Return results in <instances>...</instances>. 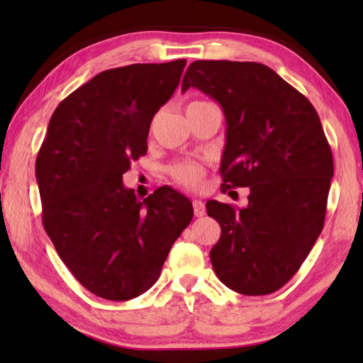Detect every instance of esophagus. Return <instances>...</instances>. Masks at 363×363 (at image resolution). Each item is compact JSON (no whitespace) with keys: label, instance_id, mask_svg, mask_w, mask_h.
<instances>
[{"label":"esophagus","instance_id":"esophagus-1","mask_svg":"<svg viewBox=\"0 0 363 363\" xmlns=\"http://www.w3.org/2000/svg\"><path fill=\"white\" fill-rule=\"evenodd\" d=\"M194 212H195V217H203L206 213V206L201 199H194Z\"/></svg>","mask_w":363,"mask_h":363}]
</instances>
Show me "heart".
<instances>
[{
	"label": "heart",
	"instance_id": "obj_1",
	"mask_svg": "<svg viewBox=\"0 0 363 363\" xmlns=\"http://www.w3.org/2000/svg\"><path fill=\"white\" fill-rule=\"evenodd\" d=\"M207 104L206 101H194L187 106V111L195 109V107ZM167 173L169 177L187 190H198L203 186L206 176V165L198 160H176L172 165H168Z\"/></svg>",
	"mask_w": 363,
	"mask_h": 363
}]
</instances>
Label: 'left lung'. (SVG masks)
Segmentation results:
<instances>
[{"mask_svg":"<svg viewBox=\"0 0 363 363\" xmlns=\"http://www.w3.org/2000/svg\"><path fill=\"white\" fill-rule=\"evenodd\" d=\"M190 87L225 112L223 194L251 190L245 209L206 203L221 226L212 267L230 290L268 295L295 276L325 225L334 160L320 117L264 64L195 60L182 79V91Z\"/></svg>","mask_w":363,"mask_h":363,"instance_id":"left-lung-1","label":"left lung"}]
</instances>
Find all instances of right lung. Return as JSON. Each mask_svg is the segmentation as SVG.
<instances>
[{
    "mask_svg": "<svg viewBox=\"0 0 363 363\" xmlns=\"http://www.w3.org/2000/svg\"><path fill=\"white\" fill-rule=\"evenodd\" d=\"M186 64H133L96 74L56 107L37 154L43 228L73 276L99 298L128 301L150 290L194 218L190 199L172 187L138 201L123 186Z\"/></svg>",
    "mask_w": 363,
    "mask_h": 363,
    "instance_id": "1",
    "label": "right lung"
}]
</instances>
